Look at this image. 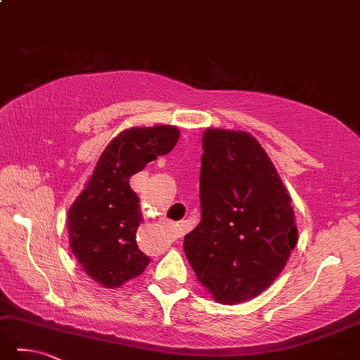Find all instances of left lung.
Wrapping results in <instances>:
<instances>
[{"label":"left lung","mask_w":360,"mask_h":360,"mask_svg":"<svg viewBox=\"0 0 360 360\" xmlns=\"http://www.w3.org/2000/svg\"><path fill=\"white\" fill-rule=\"evenodd\" d=\"M202 219L183 249L221 304L252 300L274 282L297 241L291 199L254 136L208 128L202 138Z\"/></svg>","instance_id":"obj_1"}]
</instances>
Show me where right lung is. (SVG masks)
I'll return each instance as SVG.
<instances>
[{
	"instance_id": "right-lung-1",
	"label": "right lung",
	"mask_w": 360,
	"mask_h": 360,
	"mask_svg": "<svg viewBox=\"0 0 360 360\" xmlns=\"http://www.w3.org/2000/svg\"><path fill=\"white\" fill-rule=\"evenodd\" d=\"M179 138L180 131L171 125L122 131L101 153L69 210L72 252L87 276L106 288L138 277L150 263L136 243L141 212L130 177L171 152Z\"/></svg>"
}]
</instances>
